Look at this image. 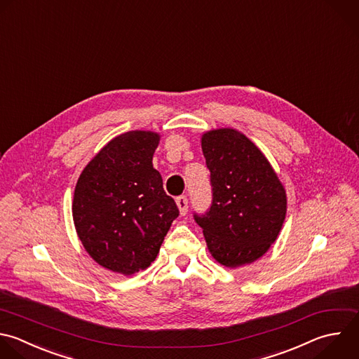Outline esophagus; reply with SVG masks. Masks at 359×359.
Here are the masks:
<instances>
[{"label": "esophagus", "instance_id": "1", "mask_svg": "<svg viewBox=\"0 0 359 359\" xmlns=\"http://www.w3.org/2000/svg\"><path fill=\"white\" fill-rule=\"evenodd\" d=\"M175 202H177V206H178V209H180V215H181V216H185L187 212H188V198L184 196V195H181V196H178V198L175 199Z\"/></svg>", "mask_w": 359, "mask_h": 359}]
</instances>
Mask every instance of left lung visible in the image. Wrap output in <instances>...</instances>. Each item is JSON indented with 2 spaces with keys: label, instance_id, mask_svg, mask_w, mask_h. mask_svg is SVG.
<instances>
[{
  "label": "left lung",
  "instance_id": "obj_1",
  "mask_svg": "<svg viewBox=\"0 0 359 359\" xmlns=\"http://www.w3.org/2000/svg\"><path fill=\"white\" fill-rule=\"evenodd\" d=\"M210 171L212 205L195 215L212 257L227 268L251 264L275 243L285 216L286 191L264 153L231 128L202 135Z\"/></svg>",
  "mask_w": 359,
  "mask_h": 359
}]
</instances>
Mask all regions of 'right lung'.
Listing matches in <instances>:
<instances>
[{"instance_id": "1", "label": "right lung", "mask_w": 359, "mask_h": 359, "mask_svg": "<svg viewBox=\"0 0 359 359\" xmlns=\"http://www.w3.org/2000/svg\"><path fill=\"white\" fill-rule=\"evenodd\" d=\"M160 135L132 130L108 142L83 170L73 220L86 251L122 275L146 269L180 215L153 167Z\"/></svg>"}]
</instances>
